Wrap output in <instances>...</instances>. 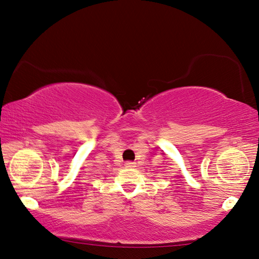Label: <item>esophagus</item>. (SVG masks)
Wrapping results in <instances>:
<instances>
[{"label": "esophagus", "instance_id": "esophagus-1", "mask_svg": "<svg viewBox=\"0 0 259 259\" xmlns=\"http://www.w3.org/2000/svg\"><path fill=\"white\" fill-rule=\"evenodd\" d=\"M125 166L126 167H134L135 166V163L132 162V160H128V162L125 163Z\"/></svg>", "mask_w": 259, "mask_h": 259}]
</instances>
